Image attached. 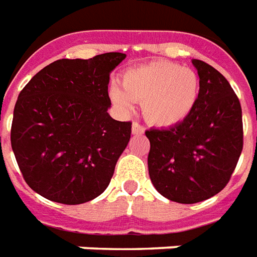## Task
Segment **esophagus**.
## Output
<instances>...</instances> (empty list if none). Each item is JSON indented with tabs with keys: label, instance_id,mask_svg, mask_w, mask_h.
<instances>
[{
	"label": "esophagus",
	"instance_id": "1",
	"mask_svg": "<svg viewBox=\"0 0 257 257\" xmlns=\"http://www.w3.org/2000/svg\"><path fill=\"white\" fill-rule=\"evenodd\" d=\"M132 132H133V134H143L144 127L140 124V123H137V121H134L132 125Z\"/></svg>",
	"mask_w": 257,
	"mask_h": 257
}]
</instances>
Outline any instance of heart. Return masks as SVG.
Returning <instances> with one entry per match:
<instances>
[{"label":"heart","instance_id":"b5f03b06","mask_svg":"<svg viewBox=\"0 0 257 257\" xmlns=\"http://www.w3.org/2000/svg\"><path fill=\"white\" fill-rule=\"evenodd\" d=\"M201 81L195 70L169 61H154L127 69L120 88L110 90L112 102L130 112L133 102H143L144 117L158 127H173L195 109Z\"/></svg>","mask_w":257,"mask_h":257}]
</instances>
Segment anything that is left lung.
<instances>
[{
  "mask_svg": "<svg viewBox=\"0 0 257 257\" xmlns=\"http://www.w3.org/2000/svg\"><path fill=\"white\" fill-rule=\"evenodd\" d=\"M201 94L187 119L145 132L151 143L148 170L159 194L178 203H196L219 194L230 181L243 147L242 109L223 74L194 59Z\"/></svg>",
  "mask_w": 257,
  "mask_h": 257,
  "instance_id": "obj_1",
  "label": "left lung"
}]
</instances>
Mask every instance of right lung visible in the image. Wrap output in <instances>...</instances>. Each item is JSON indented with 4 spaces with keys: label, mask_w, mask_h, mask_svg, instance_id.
Instances as JSON below:
<instances>
[{
    "label": "right lung",
    "mask_w": 257,
    "mask_h": 257,
    "mask_svg": "<svg viewBox=\"0 0 257 257\" xmlns=\"http://www.w3.org/2000/svg\"><path fill=\"white\" fill-rule=\"evenodd\" d=\"M124 58L59 59L21 91L11 145L25 181L41 196L80 205L106 190L132 136V121L108 113L109 74Z\"/></svg>",
    "instance_id": "1"
}]
</instances>
